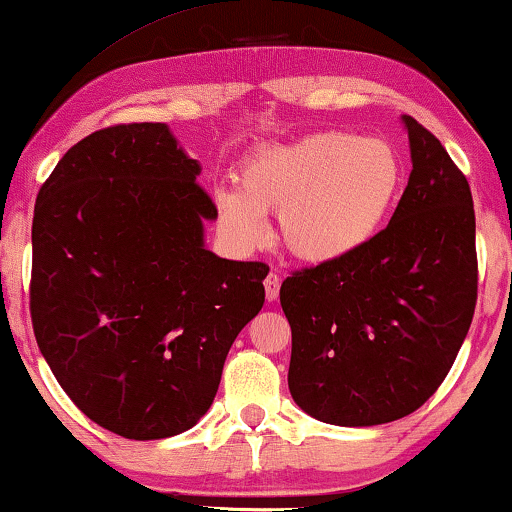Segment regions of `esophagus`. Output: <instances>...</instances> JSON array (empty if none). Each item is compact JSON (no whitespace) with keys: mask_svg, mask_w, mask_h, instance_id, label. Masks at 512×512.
<instances>
[{"mask_svg":"<svg viewBox=\"0 0 512 512\" xmlns=\"http://www.w3.org/2000/svg\"><path fill=\"white\" fill-rule=\"evenodd\" d=\"M265 298L268 300H277L279 296V286H282V279H279V275H275V272H270L268 277H265Z\"/></svg>","mask_w":512,"mask_h":512,"instance_id":"34e87169","label":"esophagus"}]
</instances>
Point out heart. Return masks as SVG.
I'll list each match as a JSON object with an SVG mask.
<instances>
[{
    "mask_svg": "<svg viewBox=\"0 0 512 512\" xmlns=\"http://www.w3.org/2000/svg\"><path fill=\"white\" fill-rule=\"evenodd\" d=\"M405 186V160L389 139L319 130L263 146L240 167V191L219 188L214 205L230 240L256 249L265 212L279 209V237L305 263H338L387 226Z\"/></svg>",
    "mask_w": 512,
    "mask_h": 512,
    "instance_id": "b5f03b06",
    "label": "heart"
}]
</instances>
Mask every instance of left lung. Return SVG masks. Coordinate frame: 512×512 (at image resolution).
<instances>
[{"instance_id": "1", "label": "left lung", "mask_w": 512, "mask_h": 512, "mask_svg": "<svg viewBox=\"0 0 512 512\" xmlns=\"http://www.w3.org/2000/svg\"><path fill=\"white\" fill-rule=\"evenodd\" d=\"M412 172L389 226L338 263L286 277L289 391L335 426L396 422L450 373L478 298L471 188L443 144L412 116Z\"/></svg>"}]
</instances>
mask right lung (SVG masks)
Instances as JSON below:
<instances>
[{
	"mask_svg": "<svg viewBox=\"0 0 512 512\" xmlns=\"http://www.w3.org/2000/svg\"><path fill=\"white\" fill-rule=\"evenodd\" d=\"M200 172L170 125L130 123L81 139L37 195V345L76 408L130 440L200 422L265 300L268 265L207 249Z\"/></svg>",
	"mask_w": 512,
	"mask_h": 512,
	"instance_id": "add662e5",
	"label": "right lung"
}]
</instances>
